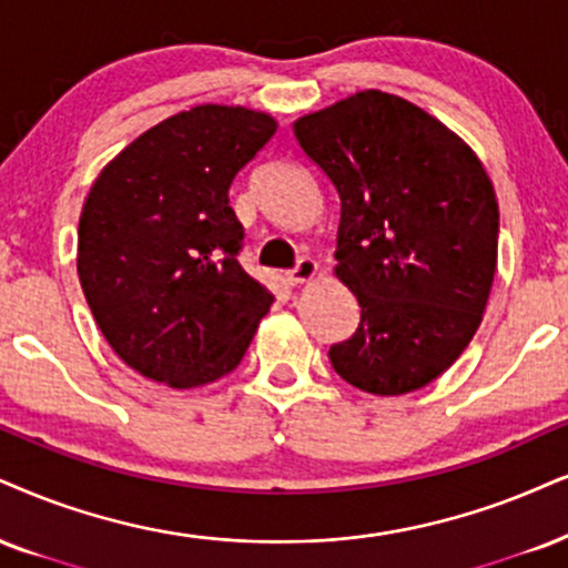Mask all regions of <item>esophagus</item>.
<instances>
[{"label":"esophagus","instance_id":"esophagus-1","mask_svg":"<svg viewBox=\"0 0 568 568\" xmlns=\"http://www.w3.org/2000/svg\"><path fill=\"white\" fill-rule=\"evenodd\" d=\"M316 276H318V263L311 261V257H303L295 268L286 271V284L297 286V284L311 282V278H316Z\"/></svg>","mask_w":568,"mask_h":568}]
</instances>
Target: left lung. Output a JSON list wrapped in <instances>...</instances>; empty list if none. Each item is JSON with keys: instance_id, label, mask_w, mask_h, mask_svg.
Instances as JSON below:
<instances>
[{"instance_id": "8db88e82", "label": "left lung", "mask_w": 568, "mask_h": 568, "mask_svg": "<svg viewBox=\"0 0 568 568\" xmlns=\"http://www.w3.org/2000/svg\"><path fill=\"white\" fill-rule=\"evenodd\" d=\"M339 194L334 276L361 324L328 349L379 397L416 392L474 339L498 271V197L477 152L397 94L363 89L292 123Z\"/></svg>"}]
</instances>
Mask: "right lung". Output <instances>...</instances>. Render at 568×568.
I'll list each match as a JSON object with an SVG mask.
<instances>
[{"label": "right lung", "mask_w": 568, "mask_h": 568, "mask_svg": "<svg viewBox=\"0 0 568 568\" xmlns=\"http://www.w3.org/2000/svg\"><path fill=\"white\" fill-rule=\"evenodd\" d=\"M276 129L261 110L197 104L139 134L91 184L79 282L108 345L146 379H221L271 311L268 286L236 261L244 234L229 186Z\"/></svg>", "instance_id": "add662e5"}]
</instances>
